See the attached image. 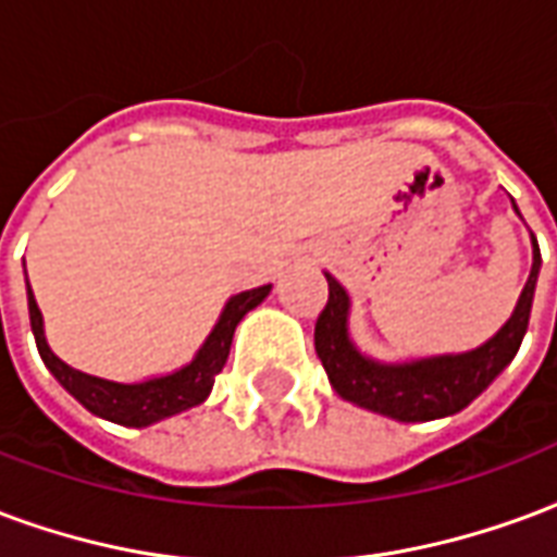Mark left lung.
Segmentation results:
<instances>
[{"label":"left lung","instance_id":"1","mask_svg":"<svg viewBox=\"0 0 557 557\" xmlns=\"http://www.w3.org/2000/svg\"><path fill=\"white\" fill-rule=\"evenodd\" d=\"M513 203V200H510ZM513 212L520 209L513 203ZM541 274V247L531 233V271L510 319L484 345L463 354H434L386 362L369 357L351 339V295L327 277V307L315 321V354L339 398L395 422H431L460 413L505 372L529 331L531 300Z\"/></svg>","mask_w":557,"mask_h":557}]
</instances>
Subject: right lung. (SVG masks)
Segmentation results:
<instances>
[{"label":"right lung","instance_id":"right-lung-1","mask_svg":"<svg viewBox=\"0 0 557 557\" xmlns=\"http://www.w3.org/2000/svg\"><path fill=\"white\" fill-rule=\"evenodd\" d=\"M23 268H26V259H23ZM268 292H271V283L259 286V289L238 292V295L226 300L215 327L209 331L203 345L197 348L195 357L185 366L168 374L123 383L79 372V369H73V366H67L61 357L52 354L47 333H44V315L37 310L35 292H32L26 277L28 319H32V333H35L37 351H40L44 366L85 410L123 428L156 425L162 419H171V416L203 405L209 393H212V386H215V374L224 369L226 357H230V345H233V333H236L238 321L245 319L250 310H257L259 304L268 298Z\"/></svg>","mask_w":557,"mask_h":557}]
</instances>
